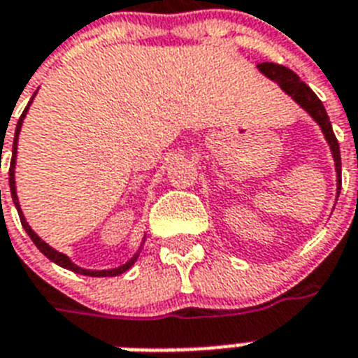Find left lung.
Instances as JSON below:
<instances>
[{"instance_id": "obj_1", "label": "left lung", "mask_w": 358, "mask_h": 358, "mask_svg": "<svg viewBox=\"0 0 358 358\" xmlns=\"http://www.w3.org/2000/svg\"><path fill=\"white\" fill-rule=\"evenodd\" d=\"M259 71L264 73L268 78L275 80V83L280 84L281 90H285L290 97L294 99L296 103L300 104L301 108L307 110L309 115L315 119L316 123L320 124L322 132H324L325 139H327V143L331 147V152H333V158H335V167H336V176H338V185H340V173H342V162H340V147L338 141H336V136L333 132V127H331L329 115L325 112L324 104L313 90L307 86L305 83H301L300 77L294 73V71H290L289 68H285L281 64H274V62H261ZM340 189V187H338Z\"/></svg>"}]
</instances>
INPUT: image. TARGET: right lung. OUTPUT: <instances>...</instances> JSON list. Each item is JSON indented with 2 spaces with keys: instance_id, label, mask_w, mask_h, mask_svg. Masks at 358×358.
<instances>
[{
  "instance_id": "obj_1",
  "label": "right lung",
  "mask_w": 358,
  "mask_h": 358,
  "mask_svg": "<svg viewBox=\"0 0 358 358\" xmlns=\"http://www.w3.org/2000/svg\"><path fill=\"white\" fill-rule=\"evenodd\" d=\"M31 104V103H29ZM29 104L25 106V110H23L22 117H20L18 124H16V134H14V143H13V159H10V169H8V185H10V194H13V200H14V206H16V209H18V215H20V220H22V226L25 228V231H27V235L31 237V241H33L34 245H36V248L42 252L48 259H51L53 263H57L58 266H62V268H68L71 270V272H77V274H83V275H92V278H113V275H119L123 274V272H127V270L132 266L134 263H136V259H138L139 252L136 255H134L132 259L127 261L124 264H121L119 268H112V270H86V268H80V266H77L75 263H71V259H69L68 255L60 254V252H57L55 248H51V246L48 245V243H43L40 237H38L36 234H34L33 229H31V226L27 224V220H25V217H23L22 213V208H20V202H18V196H16V182H14V164H16V149H18V134L20 130H22V123H23V117H25V113H27L29 110Z\"/></svg>"
}]
</instances>
